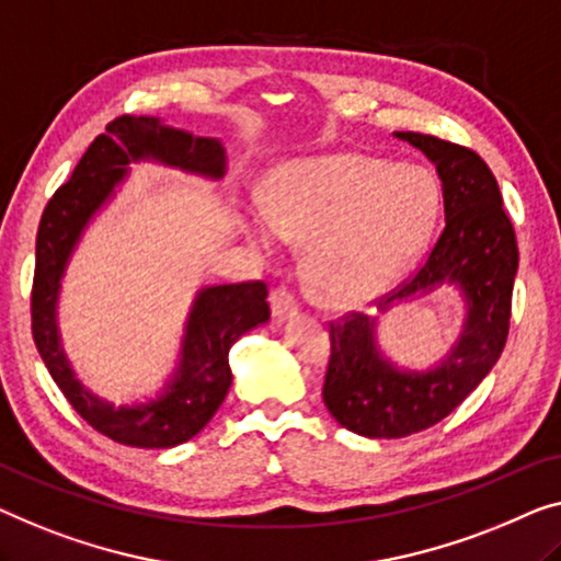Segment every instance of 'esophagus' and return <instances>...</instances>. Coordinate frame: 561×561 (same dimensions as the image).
Segmentation results:
<instances>
[{
    "label": "esophagus",
    "mask_w": 561,
    "mask_h": 561,
    "mask_svg": "<svg viewBox=\"0 0 561 561\" xmlns=\"http://www.w3.org/2000/svg\"><path fill=\"white\" fill-rule=\"evenodd\" d=\"M295 312H297V302L291 299L289 291H284V289L274 291V295H272V317H274V320L282 322Z\"/></svg>",
    "instance_id": "34e87169"
}]
</instances>
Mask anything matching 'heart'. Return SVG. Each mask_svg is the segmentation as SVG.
Instances as JSON below:
<instances>
[{
	"mask_svg": "<svg viewBox=\"0 0 561 561\" xmlns=\"http://www.w3.org/2000/svg\"><path fill=\"white\" fill-rule=\"evenodd\" d=\"M436 216V179L421 165L332 153L274 171L244 229L266 259L279 254L282 241L307 244L309 287L324 305L353 307L411 266Z\"/></svg>",
	"mask_w": 561,
	"mask_h": 561,
	"instance_id": "heart-1",
	"label": "heart"
}]
</instances>
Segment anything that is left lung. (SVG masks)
<instances>
[{
	"label": "left lung",
	"instance_id": "8db88e82",
	"mask_svg": "<svg viewBox=\"0 0 561 561\" xmlns=\"http://www.w3.org/2000/svg\"><path fill=\"white\" fill-rule=\"evenodd\" d=\"M436 165L446 229L425 264L382 299V314L436 289L463 305L458 337L436 365L408 367L380 345L378 317L355 314L332 324V355L322 398L342 428L365 438H403L443 421L486 378L506 345L514 277L519 270L514 227L501 191L473 150L423 133H392Z\"/></svg>",
	"mask_w": 561,
	"mask_h": 561
}]
</instances>
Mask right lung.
Masks as SVG:
<instances>
[{
  "instance_id": "add662e5",
  "label": "right lung",
  "mask_w": 561,
  "mask_h": 561,
  "mask_svg": "<svg viewBox=\"0 0 561 561\" xmlns=\"http://www.w3.org/2000/svg\"><path fill=\"white\" fill-rule=\"evenodd\" d=\"M156 163L206 181L229 169L219 138L194 136L156 115H123L98 136L70 181L57 188L37 231L32 334L57 388L98 433L133 448H173L204 431L231 388L229 350L241 334L270 322L266 287L204 284L183 322L179 353L153 396L118 405L78 378L60 334V297L75 252L100 214L130 179V165Z\"/></svg>"
}]
</instances>
